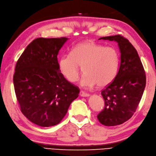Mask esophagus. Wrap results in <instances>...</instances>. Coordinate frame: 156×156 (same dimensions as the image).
Listing matches in <instances>:
<instances>
[{"label":"esophagus","instance_id":"obj_1","mask_svg":"<svg viewBox=\"0 0 156 156\" xmlns=\"http://www.w3.org/2000/svg\"><path fill=\"white\" fill-rule=\"evenodd\" d=\"M80 95L82 97H88L90 95V94L88 93H86L83 91H80Z\"/></svg>","mask_w":156,"mask_h":156}]
</instances>
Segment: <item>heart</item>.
Returning a JSON list of instances; mask_svg holds the SVG:
<instances>
[{"mask_svg": "<svg viewBox=\"0 0 156 156\" xmlns=\"http://www.w3.org/2000/svg\"><path fill=\"white\" fill-rule=\"evenodd\" d=\"M119 64L120 56L116 48L86 41L74 45L70 53L62 55L58 67L70 82L78 80L83 69L86 74L81 80L82 86L90 87L97 84L105 87L116 77Z\"/></svg>", "mask_w": 156, "mask_h": 156, "instance_id": "b5f03b06", "label": "heart"}]
</instances>
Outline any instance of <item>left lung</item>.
Wrapping results in <instances>:
<instances>
[{
  "label": "left lung",
  "instance_id": "1",
  "mask_svg": "<svg viewBox=\"0 0 156 156\" xmlns=\"http://www.w3.org/2000/svg\"><path fill=\"white\" fill-rule=\"evenodd\" d=\"M99 39L115 41L121 51V64L114 80L101 90L105 107L98 119L105 126H115L126 122L136 112L146 86V74L133 45L121 35Z\"/></svg>",
  "mask_w": 156,
  "mask_h": 156
}]
</instances>
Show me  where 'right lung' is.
<instances>
[{
	"label": "right lung",
	"mask_w": 156,
	"mask_h": 156,
	"mask_svg": "<svg viewBox=\"0 0 156 156\" xmlns=\"http://www.w3.org/2000/svg\"><path fill=\"white\" fill-rule=\"evenodd\" d=\"M66 37L33 40L18 58L13 82L21 112L35 125H57L76 99L79 87L61 73L57 55Z\"/></svg>",
	"instance_id": "1"
}]
</instances>
